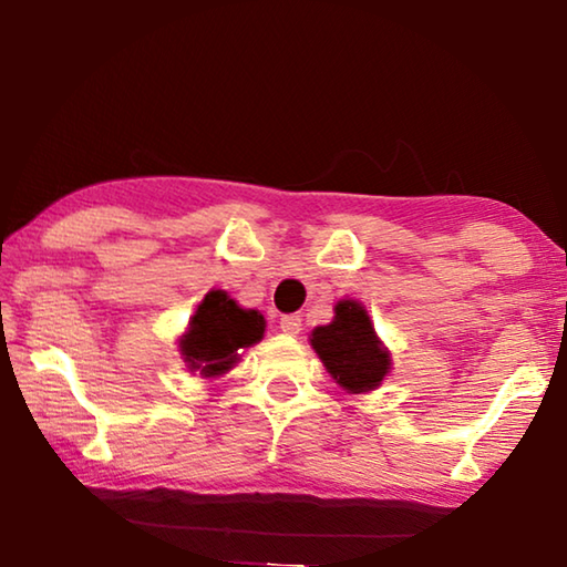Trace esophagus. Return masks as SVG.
I'll use <instances>...</instances> for the list:
<instances>
[{
    "label": "esophagus",
    "instance_id": "34e87169",
    "mask_svg": "<svg viewBox=\"0 0 567 567\" xmlns=\"http://www.w3.org/2000/svg\"><path fill=\"white\" fill-rule=\"evenodd\" d=\"M280 330L285 334H300L302 318L300 315H285V318H280Z\"/></svg>",
    "mask_w": 567,
    "mask_h": 567
}]
</instances>
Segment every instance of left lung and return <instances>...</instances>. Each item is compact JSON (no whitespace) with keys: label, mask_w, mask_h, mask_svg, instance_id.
<instances>
[{"label":"left lung","mask_w":567,"mask_h":567,"mask_svg":"<svg viewBox=\"0 0 567 567\" xmlns=\"http://www.w3.org/2000/svg\"><path fill=\"white\" fill-rule=\"evenodd\" d=\"M312 348L338 385L350 392L375 390L390 370V352L362 305L352 300L334 305V320L312 332Z\"/></svg>","instance_id":"1"}]
</instances>
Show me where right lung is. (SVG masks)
<instances>
[{"label": "right lung", "instance_id": "obj_1", "mask_svg": "<svg viewBox=\"0 0 567 567\" xmlns=\"http://www.w3.org/2000/svg\"><path fill=\"white\" fill-rule=\"evenodd\" d=\"M265 318L257 310H243L227 292H207L203 305L197 307L189 330L182 338L179 348L189 370L199 375H223L239 360V350L262 340Z\"/></svg>", "mask_w": 567, "mask_h": 567}]
</instances>
